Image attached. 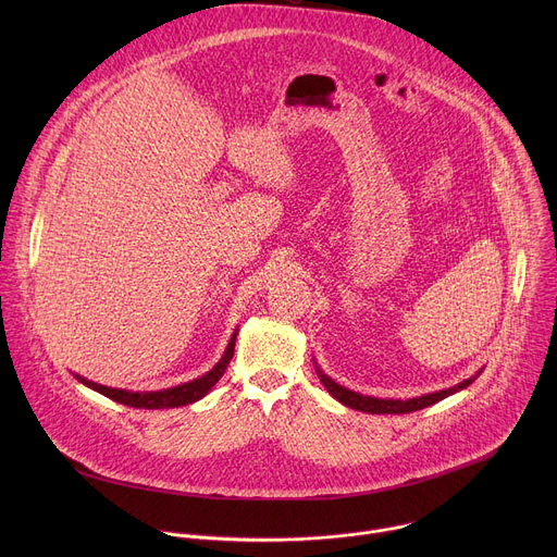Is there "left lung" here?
I'll list each match as a JSON object with an SVG mask.
<instances>
[{
    "mask_svg": "<svg viewBox=\"0 0 557 557\" xmlns=\"http://www.w3.org/2000/svg\"><path fill=\"white\" fill-rule=\"evenodd\" d=\"M314 370H317V376H320V381L324 383V387L335 396V399L339 404H344L346 408H352V410H359V412H368V414H408V412H417V410H423L428 406H434L436 401H443L445 396L454 394V392H460L465 389L475 376H469L465 381H460L458 385L454 387H447V389H438V392H430V394H423V396H417V399H376V396H366V394H359V392H352L339 383H335L329 374H324L320 370V366L314 363Z\"/></svg>",
    "mask_w": 557,
    "mask_h": 557,
    "instance_id": "8db88e82",
    "label": "left lung"
}]
</instances>
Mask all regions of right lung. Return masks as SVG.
I'll return each mask as SVG.
<instances>
[{"mask_svg": "<svg viewBox=\"0 0 557 557\" xmlns=\"http://www.w3.org/2000/svg\"><path fill=\"white\" fill-rule=\"evenodd\" d=\"M235 335L237 331L231 335L228 339V346L222 355V359L202 376L189 381V383H183V385H176V387H168V389H158V392H129V389H119V387H108V385H99L95 381H88L84 376L74 374L78 381H82L84 385L97 389L99 394L108 396V399L116 401V404H123V406H129V408H140V410H165V408H181V406H189L198 399H202V396L220 381V376L224 374L231 357H233V350H235Z\"/></svg>", "mask_w": 557, "mask_h": 557, "instance_id": "add662e5", "label": "right lung"}]
</instances>
